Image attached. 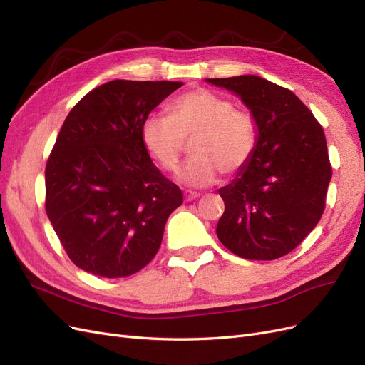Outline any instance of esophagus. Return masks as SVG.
<instances>
[{
	"instance_id": "34e87169",
	"label": "esophagus",
	"mask_w": 365,
	"mask_h": 365,
	"mask_svg": "<svg viewBox=\"0 0 365 365\" xmlns=\"http://www.w3.org/2000/svg\"><path fill=\"white\" fill-rule=\"evenodd\" d=\"M197 197H200V193H196V192H184V201L185 202L195 201V200H197Z\"/></svg>"
}]
</instances>
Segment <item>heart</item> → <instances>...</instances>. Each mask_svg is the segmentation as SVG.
<instances>
[{
    "label": "heart",
    "instance_id": "b5f03b06",
    "mask_svg": "<svg viewBox=\"0 0 365 365\" xmlns=\"http://www.w3.org/2000/svg\"><path fill=\"white\" fill-rule=\"evenodd\" d=\"M169 115H149L140 128L141 145L165 172L178 168L184 141H190L192 160L176 173V181L204 189L219 173L235 175L245 168L257 143L254 118L235 109L230 98L196 88L172 101Z\"/></svg>",
    "mask_w": 365,
    "mask_h": 365
}]
</instances>
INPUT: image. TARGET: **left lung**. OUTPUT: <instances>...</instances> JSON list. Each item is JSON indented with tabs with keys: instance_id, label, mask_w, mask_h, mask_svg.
I'll return each instance as SVG.
<instances>
[{
	"instance_id": "8db88e82",
	"label": "left lung",
	"mask_w": 365,
	"mask_h": 365,
	"mask_svg": "<svg viewBox=\"0 0 365 365\" xmlns=\"http://www.w3.org/2000/svg\"><path fill=\"white\" fill-rule=\"evenodd\" d=\"M237 96L257 126L252 157L217 190L225 202L216 235L236 256L274 260L322 219L332 178L323 128L292 91L254 74L205 79Z\"/></svg>"
}]
</instances>
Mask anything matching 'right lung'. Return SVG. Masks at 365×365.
I'll use <instances>...</instances> for the list:
<instances>
[{"mask_svg": "<svg viewBox=\"0 0 365 365\" xmlns=\"http://www.w3.org/2000/svg\"><path fill=\"white\" fill-rule=\"evenodd\" d=\"M180 86L111 81L65 118L46 168V212L81 269L120 279L155 257L182 193L152 163L140 128Z\"/></svg>", "mask_w": 365, "mask_h": 365, "instance_id": "obj_1", "label": "right lung"}]
</instances>
